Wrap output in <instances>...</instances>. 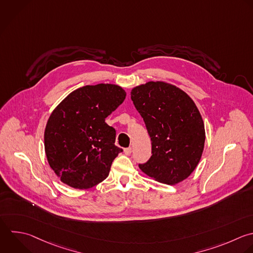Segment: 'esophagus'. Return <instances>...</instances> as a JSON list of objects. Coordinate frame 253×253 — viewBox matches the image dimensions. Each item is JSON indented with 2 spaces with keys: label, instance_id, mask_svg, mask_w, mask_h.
I'll return each mask as SVG.
<instances>
[{
  "label": "esophagus",
  "instance_id": "esophagus-1",
  "mask_svg": "<svg viewBox=\"0 0 253 253\" xmlns=\"http://www.w3.org/2000/svg\"><path fill=\"white\" fill-rule=\"evenodd\" d=\"M124 152L126 155H130L131 154V147H127L124 149Z\"/></svg>",
  "mask_w": 253,
  "mask_h": 253
}]
</instances>
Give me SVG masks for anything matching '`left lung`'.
Listing matches in <instances>:
<instances>
[{"instance_id": "1", "label": "left lung", "mask_w": 253, "mask_h": 253, "mask_svg": "<svg viewBox=\"0 0 253 253\" xmlns=\"http://www.w3.org/2000/svg\"><path fill=\"white\" fill-rule=\"evenodd\" d=\"M130 98L144 121L152 144L150 159L139 169L151 179L175 185L197 167L206 132L191 97L163 81H149L131 89Z\"/></svg>"}]
</instances>
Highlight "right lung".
<instances>
[{
  "label": "right lung",
  "instance_id": "add662e5",
  "mask_svg": "<svg viewBox=\"0 0 253 253\" xmlns=\"http://www.w3.org/2000/svg\"><path fill=\"white\" fill-rule=\"evenodd\" d=\"M126 96L115 84L88 85L71 92L52 111L44 130V149L62 183L87 190L109 176L123 149L115 145L116 130L105 120Z\"/></svg>",
  "mask_w": 253,
  "mask_h": 253
}]
</instances>
